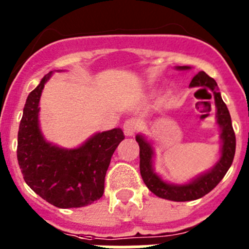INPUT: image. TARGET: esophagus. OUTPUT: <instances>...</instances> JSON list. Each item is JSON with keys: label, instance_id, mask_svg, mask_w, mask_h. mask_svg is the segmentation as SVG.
I'll return each instance as SVG.
<instances>
[{"label": "esophagus", "instance_id": "esophagus-1", "mask_svg": "<svg viewBox=\"0 0 249 249\" xmlns=\"http://www.w3.org/2000/svg\"><path fill=\"white\" fill-rule=\"evenodd\" d=\"M138 128V121L136 118H129L123 124V132L126 136H132Z\"/></svg>", "mask_w": 249, "mask_h": 249}]
</instances>
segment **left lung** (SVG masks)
<instances>
[{
  "instance_id": "1",
  "label": "left lung",
  "mask_w": 249,
  "mask_h": 249,
  "mask_svg": "<svg viewBox=\"0 0 249 249\" xmlns=\"http://www.w3.org/2000/svg\"><path fill=\"white\" fill-rule=\"evenodd\" d=\"M178 68L179 70H188L190 67L181 66ZM190 86L191 87H203L206 89H210L214 96L215 107H217V122L222 128L221 138L223 146H222L221 160L213 167L212 171L201 176L191 183L184 184V186H173V184L166 183L153 172V168H152L153 152H152L151 144L142 136L136 137V141L140 146V171L144 184L148 187V190L152 193H155L160 198L176 202L193 201V199L201 198L207 193H210L222 181V178L226 176L233 162L234 153H236V135L233 131L231 114L228 112L227 106L222 100L221 93L218 92V86H217L215 81L212 77L208 76L206 72L202 71L193 77Z\"/></svg>"
}]
</instances>
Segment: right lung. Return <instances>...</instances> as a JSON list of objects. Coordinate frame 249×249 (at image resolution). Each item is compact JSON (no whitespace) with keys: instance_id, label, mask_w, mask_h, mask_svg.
Listing matches in <instances>:
<instances>
[{"instance_id":"1","label":"right lung","mask_w":249,"mask_h":249,"mask_svg":"<svg viewBox=\"0 0 249 249\" xmlns=\"http://www.w3.org/2000/svg\"><path fill=\"white\" fill-rule=\"evenodd\" d=\"M51 73L28 94L18 129L17 160L26 183L58 208L87 206L102 197L111 157L124 135L122 129L97 133L76 149L47 143L38 128V102Z\"/></svg>"}]
</instances>
